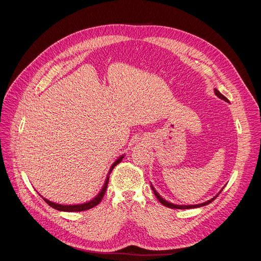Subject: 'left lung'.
Segmentation results:
<instances>
[{
  "label": "left lung",
  "instance_id": "1",
  "mask_svg": "<svg viewBox=\"0 0 261 261\" xmlns=\"http://www.w3.org/2000/svg\"><path fill=\"white\" fill-rule=\"evenodd\" d=\"M215 92H216V94L217 96L219 97V98H221V99H223L224 101H227V99L223 96L222 93H221L219 90H217V89H215ZM152 187V186H151ZM152 191H153V193H154V195H155V197L158 198V200H159L163 206H165V207H168V208H172V209H192V208H198V207H202V206H206V204H208V203H210L211 201H213L216 199V197H218V195L216 196V197H213V198H211L210 200H208V201H206V202H203V203H199V204H192V206H179V204H173V203H171V202H168L167 200H164L162 197L158 194L155 191H154V188L152 187ZM221 193V192H220Z\"/></svg>",
  "mask_w": 261,
  "mask_h": 261
}]
</instances>
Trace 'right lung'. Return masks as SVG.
<instances>
[{
    "mask_svg": "<svg viewBox=\"0 0 261 261\" xmlns=\"http://www.w3.org/2000/svg\"><path fill=\"white\" fill-rule=\"evenodd\" d=\"M123 156L124 155H122V156H120L118 158V159L113 163V165L111 167V169H110V172H109V175H110V173L112 172V170L114 169V167L116 164H118L120 163L121 161H122V159H123ZM109 175H108V177H107V179H106V183H105V185H103V187H102V189H101V192L97 195V197L96 198H93L92 200H90L89 202H85V203H82V204H73V206H67V204H59V203H55V202H52V201H50V200H48V199H45V198H43L44 199V201L49 204V206H51L52 208H54V209H57V210H60V211H67V212H78V211H85V210H89V209H91V208H93V207H96L97 204H99L100 202H101V200H102V198H103V196H105V194H106V191H107V187H108V183H109Z\"/></svg>",
    "mask_w": 261,
    "mask_h": 261,
    "instance_id": "1",
    "label": "right lung"
}]
</instances>
